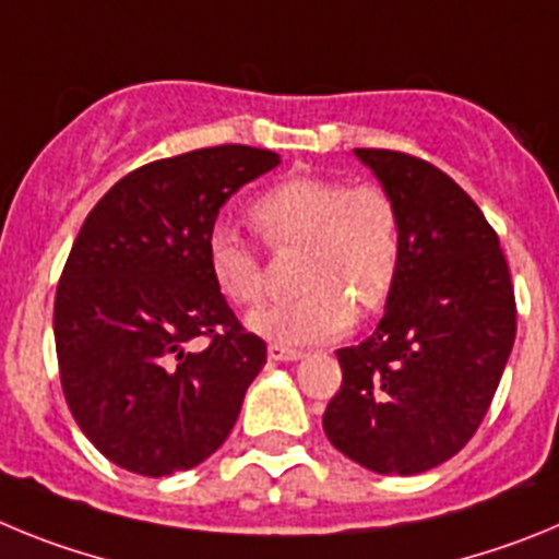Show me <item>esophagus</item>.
I'll list each match as a JSON object with an SVG mask.
<instances>
[{"label":"esophagus","instance_id":"34e87169","mask_svg":"<svg viewBox=\"0 0 559 559\" xmlns=\"http://www.w3.org/2000/svg\"><path fill=\"white\" fill-rule=\"evenodd\" d=\"M269 358L271 360H299V358H305V353L302 349L283 347V344H269Z\"/></svg>","mask_w":559,"mask_h":559}]
</instances>
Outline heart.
<instances>
[{"mask_svg":"<svg viewBox=\"0 0 559 559\" xmlns=\"http://www.w3.org/2000/svg\"><path fill=\"white\" fill-rule=\"evenodd\" d=\"M251 224L271 249H302L296 285L305 290L249 316V330L276 344L333 338L372 313L394 288L403 254L400 212L386 190L347 187L328 176H290L251 204ZM212 280L237 305H257L265 280L254 251L218 226L206 243Z\"/></svg>","mask_w":559,"mask_h":559,"instance_id":"heart-1","label":"heart"}]
</instances>
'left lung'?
I'll return each mask as SVG.
<instances>
[{"instance_id": "obj_1", "label": "left lung", "mask_w": 559, "mask_h": 559, "mask_svg": "<svg viewBox=\"0 0 559 559\" xmlns=\"http://www.w3.org/2000/svg\"><path fill=\"white\" fill-rule=\"evenodd\" d=\"M392 195L403 254L383 319L338 349L324 412L335 451L380 476H417L481 426L515 344V294L498 235L451 176L397 151H355Z\"/></svg>"}]
</instances>
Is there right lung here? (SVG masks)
<instances>
[{
	"mask_svg": "<svg viewBox=\"0 0 559 559\" xmlns=\"http://www.w3.org/2000/svg\"><path fill=\"white\" fill-rule=\"evenodd\" d=\"M280 153L218 145L151 162L97 201L56 294L58 367L88 442L126 471H190L226 442L265 341L212 280L206 243L237 190ZM207 338L204 350L189 344Z\"/></svg>",
	"mask_w": 559,
	"mask_h": 559,
	"instance_id": "add662e5",
	"label": "right lung"
}]
</instances>
